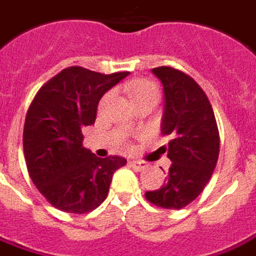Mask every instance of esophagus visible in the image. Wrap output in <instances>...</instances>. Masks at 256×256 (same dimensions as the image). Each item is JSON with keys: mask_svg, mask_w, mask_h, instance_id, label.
I'll return each instance as SVG.
<instances>
[{"mask_svg": "<svg viewBox=\"0 0 256 256\" xmlns=\"http://www.w3.org/2000/svg\"><path fill=\"white\" fill-rule=\"evenodd\" d=\"M130 167L132 168H134L136 172H142V170H144L146 167H147V163L144 162H137V160H133V162H130Z\"/></svg>", "mask_w": 256, "mask_h": 256, "instance_id": "1", "label": "esophagus"}]
</instances>
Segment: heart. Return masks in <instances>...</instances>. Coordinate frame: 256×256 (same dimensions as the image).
<instances>
[{"label": "heart", "instance_id": "b5f03b06", "mask_svg": "<svg viewBox=\"0 0 256 256\" xmlns=\"http://www.w3.org/2000/svg\"><path fill=\"white\" fill-rule=\"evenodd\" d=\"M158 98V89L150 80H136L130 84V99L132 102L144 100V99H154Z\"/></svg>", "mask_w": 256, "mask_h": 256}]
</instances>
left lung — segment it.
Masks as SVG:
<instances>
[{
  "label": "left lung",
  "instance_id": "obj_1",
  "mask_svg": "<svg viewBox=\"0 0 256 256\" xmlns=\"http://www.w3.org/2000/svg\"><path fill=\"white\" fill-rule=\"evenodd\" d=\"M163 84V136H170L167 157L172 160L162 188L147 191V201L157 207L180 210L206 188L220 154V133L207 94L178 69L158 66L152 70Z\"/></svg>",
  "mask_w": 256,
  "mask_h": 256
}]
</instances>
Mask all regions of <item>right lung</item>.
Instances as JSON below:
<instances>
[{
	"instance_id": "right-lung-1",
	"label": "right lung",
	"mask_w": 256,
	"mask_h": 256,
	"mask_svg": "<svg viewBox=\"0 0 256 256\" xmlns=\"http://www.w3.org/2000/svg\"><path fill=\"white\" fill-rule=\"evenodd\" d=\"M128 75L70 66L34 98L24 124V154L35 187L54 207L84 214L108 197L113 172L126 158H100L84 147L82 128L96 120L102 96Z\"/></svg>"
}]
</instances>
